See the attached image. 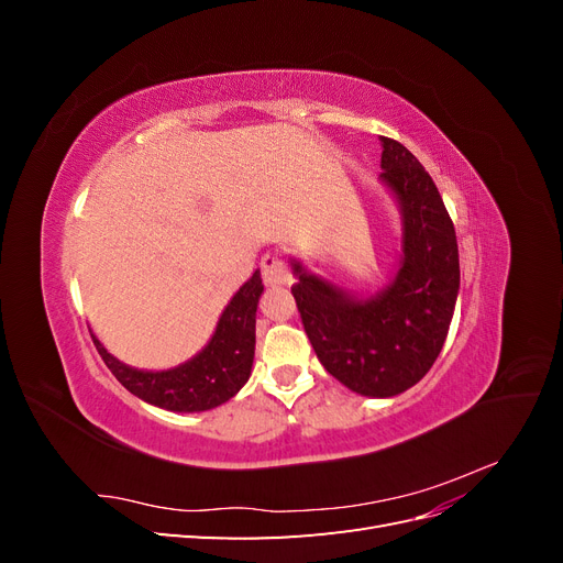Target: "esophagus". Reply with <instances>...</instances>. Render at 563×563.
Segmentation results:
<instances>
[{
	"label": "esophagus",
	"instance_id": "esophagus-1",
	"mask_svg": "<svg viewBox=\"0 0 563 563\" xmlns=\"http://www.w3.org/2000/svg\"><path fill=\"white\" fill-rule=\"evenodd\" d=\"M263 279L267 286H291L294 277L291 272H288V265L284 263V258L279 253H265L263 261Z\"/></svg>",
	"mask_w": 563,
	"mask_h": 563
}]
</instances>
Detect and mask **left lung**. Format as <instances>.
<instances>
[{
    "label": "left lung",
    "mask_w": 563,
    "mask_h": 563,
    "mask_svg": "<svg viewBox=\"0 0 563 563\" xmlns=\"http://www.w3.org/2000/svg\"><path fill=\"white\" fill-rule=\"evenodd\" d=\"M380 183L401 218L395 275L373 294L352 291L291 258L305 333L335 380L362 397L413 387L444 347L460 288L457 242L434 180L401 143L383 139Z\"/></svg>",
    "instance_id": "obj_1"
}]
</instances>
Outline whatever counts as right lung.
<instances>
[{
    "label": "right lung",
    "mask_w": 563,
    "mask_h": 563,
    "mask_svg": "<svg viewBox=\"0 0 563 563\" xmlns=\"http://www.w3.org/2000/svg\"><path fill=\"white\" fill-rule=\"evenodd\" d=\"M265 291L261 269L240 286L220 314L216 331L190 360L162 371L119 362L91 333L96 350L131 395L174 413H201L230 401L249 378L255 354V310Z\"/></svg>",
    "instance_id": "right-lung-1"
}]
</instances>
